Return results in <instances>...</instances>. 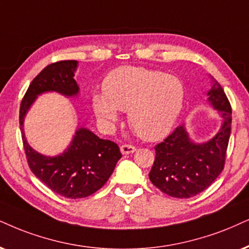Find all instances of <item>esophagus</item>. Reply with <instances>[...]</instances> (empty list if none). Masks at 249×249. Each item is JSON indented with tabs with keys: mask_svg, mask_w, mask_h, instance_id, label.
Returning a JSON list of instances; mask_svg holds the SVG:
<instances>
[{
	"mask_svg": "<svg viewBox=\"0 0 249 249\" xmlns=\"http://www.w3.org/2000/svg\"><path fill=\"white\" fill-rule=\"evenodd\" d=\"M135 152V147L131 146V144H123L121 146V153L123 155H127V154H132Z\"/></svg>",
	"mask_w": 249,
	"mask_h": 249,
	"instance_id": "34e87169",
	"label": "esophagus"
}]
</instances>
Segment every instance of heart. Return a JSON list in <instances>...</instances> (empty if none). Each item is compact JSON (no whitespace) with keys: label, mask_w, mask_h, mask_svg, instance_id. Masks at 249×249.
I'll return each instance as SVG.
<instances>
[{"label":"heart","mask_w":249,"mask_h":249,"mask_svg":"<svg viewBox=\"0 0 249 249\" xmlns=\"http://www.w3.org/2000/svg\"><path fill=\"white\" fill-rule=\"evenodd\" d=\"M103 92L92 96L94 114L107 126L118 121V110L127 111L132 130L146 140H156L174 126L185 103L180 78L139 67H121L109 72Z\"/></svg>","instance_id":"obj_1"}]
</instances>
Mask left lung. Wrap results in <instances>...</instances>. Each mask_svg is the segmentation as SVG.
<instances>
[{
	"instance_id": "8db88e82",
	"label": "left lung",
	"mask_w": 249,
	"mask_h": 249,
	"mask_svg": "<svg viewBox=\"0 0 249 249\" xmlns=\"http://www.w3.org/2000/svg\"><path fill=\"white\" fill-rule=\"evenodd\" d=\"M207 96V101L222 119L221 127L212 139L195 142L182 124L155 147L156 156L149 179L159 190L172 197L187 199L201 193L224 168L231 133V106L222 86L213 77Z\"/></svg>"
}]
</instances>
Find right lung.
Segmentation results:
<instances>
[{
    "label": "right lung",
    "instance_id": "1",
    "mask_svg": "<svg viewBox=\"0 0 249 249\" xmlns=\"http://www.w3.org/2000/svg\"><path fill=\"white\" fill-rule=\"evenodd\" d=\"M77 68V61H61L46 67L31 83L19 110L21 138L28 165L46 186L69 199L89 196L100 190L122 157L117 143L100 139L83 126L77 127L70 144L58 155H43L28 144L24 132L28 110L43 93L56 92L67 97L79 95V86L73 78Z\"/></svg>",
    "mask_w": 249,
    "mask_h": 249
}]
</instances>
